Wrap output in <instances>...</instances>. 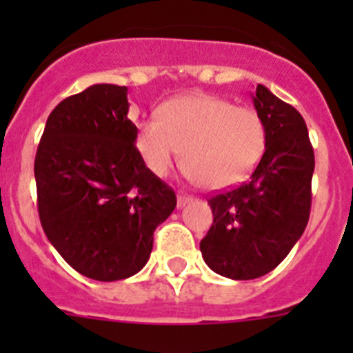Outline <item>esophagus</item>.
<instances>
[{"label":"esophagus","instance_id":"obj_1","mask_svg":"<svg viewBox=\"0 0 353 353\" xmlns=\"http://www.w3.org/2000/svg\"><path fill=\"white\" fill-rule=\"evenodd\" d=\"M191 199H192V196L185 194V192H179V196H176V203H179V207H183V205L189 203Z\"/></svg>","mask_w":353,"mask_h":353}]
</instances>
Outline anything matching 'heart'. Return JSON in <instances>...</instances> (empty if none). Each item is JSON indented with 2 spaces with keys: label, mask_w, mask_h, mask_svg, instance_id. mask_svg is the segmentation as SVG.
I'll return each mask as SVG.
<instances>
[{
  "label": "heart",
  "mask_w": 353,
  "mask_h": 353,
  "mask_svg": "<svg viewBox=\"0 0 353 353\" xmlns=\"http://www.w3.org/2000/svg\"><path fill=\"white\" fill-rule=\"evenodd\" d=\"M267 143L265 121L256 109L223 97H174L159 109V120L136 129V148L146 168L166 176L182 159L191 179L210 191L244 182L258 166Z\"/></svg>",
  "instance_id": "obj_1"
}]
</instances>
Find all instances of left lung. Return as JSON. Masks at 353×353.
<instances>
[{
  "instance_id": "obj_1",
  "label": "left lung",
  "mask_w": 353,
  "mask_h": 353,
  "mask_svg": "<svg viewBox=\"0 0 353 353\" xmlns=\"http://www.w3.org/2000/svg\"><path fill=\"white\" fill-rule=\"evenodd\" d=\"M252 102L267 129L265 152L248 182L208 199L214 223L199 242L205 263L239 281L269 274L301 239L314 171L313 146L297 109L261 84Z\"/></svg>"
}]
</instances>
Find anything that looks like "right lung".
I'll list each match as a JSON object with an SVG mask.
<instances>
[{
	"label": "right lung",
	"mask_w": 353,
	"mask_h": 353,
	"mask_svg": "<svg viewBox=\"0 0 353 353\" xmlns=\"http://www.w3.org/2000/svg\"><path fill=\"white\" fill-rule=\"evenodd\" d=\"M127 86L93 84L52 109L35 157L43 232L72 269L95 281L138 274L176 196L146 168L127 118Z\"/></svg>",
	"instance_id": "right-lung-1"
}]
</instances>
